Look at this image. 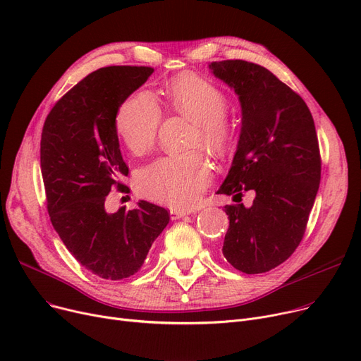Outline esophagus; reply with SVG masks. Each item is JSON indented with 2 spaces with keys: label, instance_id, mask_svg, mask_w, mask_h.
I'll use <instances>...</instances> for the list:
<instances>
[{
  "label": "esophagus",
  "instance_id": "obj_1",
  "mask_svg": "<svg viewBox=\"0 0 361 361\" xmlns=\"http://www.w3.org/2000/svg\"><path fill=\"white\" fill-rule=\"evenodd\" d=\"M190 212L188 211H181V209H171L169 211V215H171V219H178V218H183L185 215H188Z\"/></svg>",
  "mask_w": 361,
  "mask_h": 361
}]
</instances>
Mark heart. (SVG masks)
Wrapping results in <instances>:
<instances>
[{"label": "heart", "mask_w": 361, "mask_h": 361, "mask_svg": "<svg viewBox=\"0 0 361 361\" xmlns=\"http://www.w3.org/2000/svg\"><path fill=\"white\" fill-rule=\"evenodd\" d=\"M166 108L193 121L188 147L203 146L222 155L234 140V127L226 116L228 99L212 82L195 74H181L165 90ZM162 123V109L146 89L133 92L118 106L114 127L133 154L154 146ZM214 168L202 150L162 157L142 168L137 187L147 199L171 207L193 206L209 185Z\"/></svg>", "instance_id": "heart-1"}]
</instances>
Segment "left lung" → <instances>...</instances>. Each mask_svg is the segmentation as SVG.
<instances>
[{
	"label": "left lung",
	"instance_id": "1",
	"mask_svg": "<svg viewBox=\"0 0 361 361\" xmlns=\"http://www.w3.org/2000/svg\"><path fill=\"white\" fill-rule=\"evenodd\" d=\"M214 74L240 97L241 135L233 166L218 195L252 207L226 204L230 226L222 253L244 274L268 272L286 262L306 233L320 183L322 158L312 112L297 92L259 64L212 61Z\"/></svg>",
	"mask_w": 361,
	"mask_h": 361
}]
</instances>
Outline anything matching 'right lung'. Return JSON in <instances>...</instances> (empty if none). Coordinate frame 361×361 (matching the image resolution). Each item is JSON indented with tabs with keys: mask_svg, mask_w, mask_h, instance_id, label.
I'll use <instances>...</instances> for the list:
<instances>
[{
	"mask_svg": "<svg viewBox=\"0 0 361 361\" xmlns=\"http://www.w3.org/2000/svg\"><path fill=\"white\" fill-rule=\"evenodd\" d=\"M154 68L111 66L87 74L55 102L41 136V171L54 230L83 268L108 281L135 275L169 221L165 207L106 214L111 190L128 193V174L114 127L120 104Z\"/></svg>",
	"mask_w": 361,
	"mask_h": 361,
	"instance_id": "right-lung-1",
	"label": "right lung"
}]
</instances>
